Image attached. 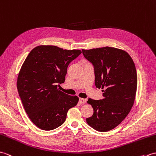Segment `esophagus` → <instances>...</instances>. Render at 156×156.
Listing matches in <instances>:
<instances>
[{"label":"esophagus","instance_id":"1","mask_svg":"<svg viewBox=\"0 0 156 156\" xmlns=\"http://www.w3.org/2000/svg\"><path fill=\"white\" fill-rule=\"evenodd\" d=\"M86 101H87V100H86L85 99H83V98H79V102L81 103V104H85V103H86Z\"/></svg>","mask_w":156,"mask_h":156}]
</instances>
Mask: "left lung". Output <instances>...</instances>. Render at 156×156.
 <instances>
[{"label": "left lung", "mask_w": 156, "mask_h": 156, "mask_svg": "<svg viewBox=\"0 0 156 156\" xmlns=\"http://www.w3.org/2000/svg\"><path fill=\"white\" fill-rule=\"evenodd\" d=\"M82 52L94 67L96 87L105 89L102 90L103 99H88L93 114L86 121L97 131H110L119 125L133 105L137 84L136 66L126 51L117 48Z\"/></svg>", "instance_id": "obj_1"}]
</instances>
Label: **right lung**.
I'll use <instances>...</instances> for the list:
<instances>
[{"instance_id": "right-lung-1", "label": "right lung", "mask_w": 156, "mask_h": 156, "mask_svg": "<svg viewBox=\"0 0 156 156\" xmlns=\"http://www.w3.org/2000/svg\"><path fill=\"white\" fill-rule=\"evenodd\" d=\"M81 53L53 45H40L31 51L17 79V89L25 112L38 127L49 131L59 127L69 109L77 104V96L58 90L65 80L68 65Z\"/></svg>"}]
</instances>
